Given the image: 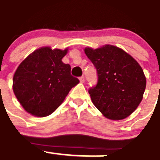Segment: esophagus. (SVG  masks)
<instances>
[{"label":"esophagus","mask_w":160,"mask_h":160,"mask_svg":"<svg viewBox=\"0 0 160 160\" xmlns=\"http://www.w3.org/2000/svg\"><path fill=\"white\" fill-rule=\"evenodd\" d=\"M79 79H80V81L81 82V83H84V76H80Z\"/></svg>","instance_id":"obj_1"}]
</instances>
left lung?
<instances>
[{"label": "left lung", "instance_id": "left-lung-1", "mask_svg": "<svg viewBox=\"0 0 160 160\" xmlns=\"http://www.w3.org/2000/svg\"><path fill=\"white\" fill-rule=\"evenodd\" d=\"M86 55L95 67L97 83L88 89L98 110L112 120L131 114L142 99L146 77L138 62L118 47L105 45L85 48Z\"/></svg>", "mask_w": 160, "mask_h": 160}]
</instances>
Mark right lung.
Returning a JSON list of instances; mask_svg holds the SVG:
<instances>
[{
  "label": "right lung",
  "instance_id": "right-lung-1",
  "mask_svg": "<svg viewBox=\"0 0 160 160\" xmlns=\"http://www.w3.org/2000/svg\"><path fill=\"white\" fill-rule=\"evenodd\" d=\"M68 50L42 47L30 54L17 69L14 94L30 114L46 117L62 104L80 80L71 75V66L62 62Z\"/></svg>",
  "mask_w": 160,
  "mask_h": 160
}]
</instances>
